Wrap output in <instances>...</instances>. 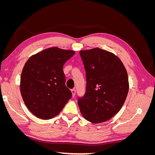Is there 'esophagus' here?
I'll return each instance as SVG.
<instances>
[{"label": "esophagus", "mask_w": 155, "mask_h": 155, "mask_svg": "<svg viewBox=\"0 0 155 155\" xmlns=\"http://www.w3.org/2000/svg\"><path fill=\"white\" fill-rule=\"evenodd\" d=\"M71 92H72V96H74L75 94H76V90H75L74 88H73L71 90Z\"/></svg>", "instance_id": "1"}]
</instances>
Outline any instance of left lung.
I'll return each mask as SVG.
<instances>
[{"label":"left lung","instance_id":"1","mask_svg":"<svg viewBox=\"0 0 155 155\" xmlns=\"http://www.w3.org/2000/svg\"><path fill=\"white\" fill-rule=\"evenodd\" d=\"M87 77L86 92L78 99L81 113L93 124L110 120L122 107L129 92L128 75L113 53L94 48L79 51Z\"/></svg>","mask_w":155,"mask_h":155}]
</instances>
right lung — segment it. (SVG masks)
<instances>
[{
  "label": "right lung",
  "mask_w": 155,
  "mask_h": 155,
  "mask_svg": "<svg viewBox=\"0 0 155 155\" xmlns=\"http://www.w3.org/2000/svg\"><path fill=\"white\" fill-rule=\"evenodd\" d=\"M74 54L73 50L51 47L32 55L26 62L21 76V94L28 109L37 118H54L71 98L63 67Z\"/></svg>",
  "instance_id": "1"
}]
</instances>
